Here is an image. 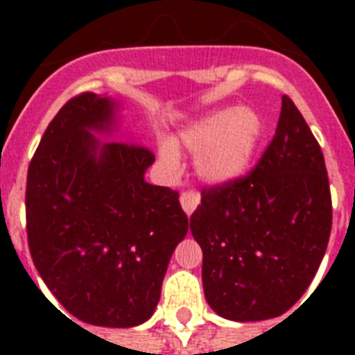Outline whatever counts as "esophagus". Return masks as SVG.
<instances>
[{
	"instance_id": "1",
	"label": "esophagus",
	"mask_w": 355,
	"mask_h": 355,
	"mask_svg": "<svg viewBox=\"0 0 355 355\" xmlns=\"http://www.w3.org/2000/svg\"><path fill=\"white\" fill-rule=\"evenodd\" d=\"M200 202V197L197 191H184L182 195H180V205H182V210L188 214V216H191L195 211V208L199 206Z\"/></svg>"
}]
</instances>
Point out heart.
I'll list each match as a JSON object with an SVG mask.
<instances>
[{
	"mask_svg": "<svg viewBox=\"0 0 355 355\" xmlns=\"http://www.w3.org/2000/svg\"><path fill=\"white\" fill-rule=\"evenodd\" d=\"M265 123L250 107L217 108L200 116L177 134L175 141L162 139L158 155L167 166H178L180 150L197 158V173L208 184H230L250 169L263 141Z\"/></svg>",
	"mask_w": 355,
	"mask_h": 355,
	"instance_id": "obj_1",
	"label": "heart"
}]
</instances>
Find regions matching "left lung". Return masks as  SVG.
Masks as SVG:
<instances>
[{
  "label": "left lung",
  "mask_w": 355,
  "mask_h": 355,
  "mask_svg": "<svg viewBox=\"0 0 355 355\" xmlns=\"http://www.w3.org/2000/svg\"><path fill=\"white\" fill-rule=\"evenodd\" d=\"M189 221L205 297L223 319L280 317L306 293L330 239L331 195L320 145L289 97L254 171L202 189Z\"/></svg>",
  "instance_id": "1"
}]
</instances>
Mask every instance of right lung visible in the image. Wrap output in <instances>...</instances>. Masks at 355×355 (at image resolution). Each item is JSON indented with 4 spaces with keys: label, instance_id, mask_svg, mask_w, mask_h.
<instances>
[{
    "label": "right lung",
    "instance_id": "obj_1",
    "mask_svg": "<svg viewBox=\"0 0 355 355\" xmlns=\"http://www.w3.org/2000/svg\"><path fill=\"white\" fill-rule=\"evenodd\" d=\"M118 101L85 92L47 125L29 164L25 214L36 270L73 315L130 328L155 313L191 221L178 193L145 182L155 155L118 130Z\"/></svg>",
    "mask_w": 355,
    "mask_h": 355
}]
</instances>
